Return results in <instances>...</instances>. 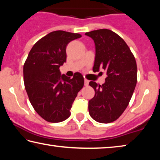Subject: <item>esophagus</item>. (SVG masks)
Instances as JSON below:
<instances>
[{
	"label": "esophagus",
	"mask_w": 160,
	"mask_h": 160,
	"mask_svg": "<svg viewBox=\"0 0 160 160\" xmlns=\"http://www.w3.org/2000/svg\"><path fill=\"white\" fill-rule=\"evenodd\" d=\"M84 84H85V86H88V84H89V80H87V79H85V80H84Z\"/></svg>",
	"instance_id": "esophagus-1"
}]
</instances>
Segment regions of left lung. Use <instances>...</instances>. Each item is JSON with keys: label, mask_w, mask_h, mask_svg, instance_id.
Instances as JSON below:
<instances>
[{"label": "left lung", "mask_w": 160, "mask_h": 160, "mask_svg": "<svg viewBox=\"0 0 160 160\" xmlns=\"http://www.w3.org/2000/svg\"><path fill=\"white\" fill-rule=\"evenodd\" d=\"M94 40L96 55L94 72L107 71L106 82L99 85L90 81L95 94L89 101L92 118L102 123L118 119L128 107L137 83V64L125 41L115 32L102 29L86 32Z\"/></svg>", "instance_id": "8db88e82"}]
</instances>
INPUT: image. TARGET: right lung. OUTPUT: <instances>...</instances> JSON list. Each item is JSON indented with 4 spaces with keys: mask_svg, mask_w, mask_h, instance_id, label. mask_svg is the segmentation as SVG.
I'll return each mask as SVG.
<instances>
[{
    "mask_svg": "<svg viewBox=\"0 0 160 160\" xmlns=\"http://www.w3.org/2000/svg\"><path fill=\"white\" fill-rule=\"evenodd\" d=\"M82 35L57 30L36 42L23 66L24 83L32 107L45 121H63L70 116V109L84 78L76 72L70 78L61 75L60 68L66 62V47Z\"/></svg>",
    "mask_w": 160,
    "mask_h": 160,
    "instance_id": "obj_1",
    "label": "right lung"
}]
</instances>
